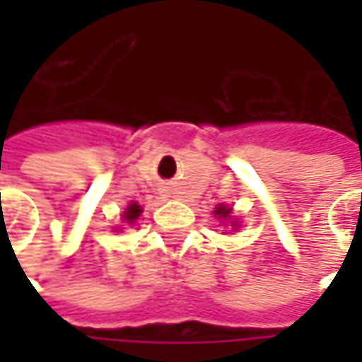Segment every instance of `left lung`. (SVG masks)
<instances>
[{
    "label": "left lung",
    "mask_w": 362,
    "mask_h": 362,
    "mask_svg": "<svg viewBox=\"0 0 362 362\" xmlns=\"http://www.w3.org/2000/svg\"><path fill=\"white\" fill-rule=\"evenodd\" d=\"M214 214L217 216V219H221V221H228V219L231 217V207H228V205H217ZM231 228H238V226L231 221Z\"/></svg>",
    "instance_id": "obj_1"
}]
</instances>
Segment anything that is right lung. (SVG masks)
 Wrapping results in <instances>:
<instances>
[{"label": "right lung", "mask_w": 362, "mask_h": 362, "mask_svg": "<svg viewBox=\"0 0 362 362\" xmlns=\"http://www.w3.org/2000/svg\"><path fill=\"white\" fill-rule=\"evenodd\" d=\"M143 214V209H141V205L139 203H131L127 209H124V214H122V219L127 221V223H134L139 216Z\"/></svg>", "instance_id": "add662e5"}]
</instances>
